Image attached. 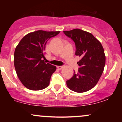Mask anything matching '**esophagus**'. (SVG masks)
Segmentation results:
<instances>
[{
  "label": "esophagus",
  "mask_w": 122,
  "mask_h": 122,
  "mask_svg": "<svg viewBox=\"0 0 122 122\" xmlns=\"http://www.w3.org/2000/svg\"><path fill=\"white\" fill-rule=\"evenodd\" d=\"M63 68H64V66H57V68L60 70H61Z\"/></svg>",
  "instance_id": "obj_1"
}]
</instances>
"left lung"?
<instances>
[{
    "instance_id": "1",
    "label": "left lung",
    "mask_w": 122,
    "mask_h": 122,
    "mask_svg": "<svg viewBox=\"0 0 122 122\" xmlns=\"http://www.w3.org/2000/svg\"><path fill=\"white\" fill-rule=\"evenodd\" d=\"M64 33L75 43V54L81 58L77 62L78 72H74L72 77L66 81V85L74 92H86L96 85L104 71V49L101 43L87 31L75 29Z\"/></svg>"
}]
</instances>
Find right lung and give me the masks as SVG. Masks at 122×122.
Segmentation results:
<instances>
[{"label": "right lung", "mask_w": 122, "mask_h": 122, "mask_svg": "<svg viewBox=\"0 0 122 122\" xmlns=\"http://www.w3.org/2000/svg\"><path fill=\"white\" fill-rule=\"evenodd\" d=\"M60 32L38 30L26 35L18 43L14 52V66L25 87L38 91L49 85L56 66L46 64L42 59L47 41Z\"/></svg>", "instance_id": "right-lung-1"}]
</instances>
